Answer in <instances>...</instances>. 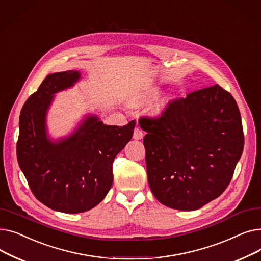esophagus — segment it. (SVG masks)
Here are the masks:
<instances>
[{
	"label": "esophagus",
	"instance_id": "esophagus-1",
	"mask_svg": "<svg viewBox=\"0 0 261 261\" xmlns=\"http://www.w3.org/2000/svg\"><path fill=\"white\" fill-rule=\"evenodd\" d=\"M143 138H144V132L140 128L136 127L133 132V139L134 140H142Z\"/></svg>",
	"mask_w": 261,
	"mask_h": 261
}]
</instances>
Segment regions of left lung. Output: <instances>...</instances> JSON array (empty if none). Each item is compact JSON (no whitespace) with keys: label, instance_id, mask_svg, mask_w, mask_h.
I'll return each mask as SVG.
<instances>
[{"label":"left lung","instance_id":"obj_1","mask_svg":"<svg viewBox=\"0 0 261 261\" xmlns=\"http://www.w3.org/2000/svg\"><path fill=\"white\" fill-rule=\"evenodd\" d=\"M148 183L164 205L195 211L228 186L242 154L241 116L231 94L215 85L167 102L139 119Z\"/></svg>","mask_w":261,"mask_h":261}]
</instances>
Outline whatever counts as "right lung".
Returning a JSON list of instances; mask_svg holds the SVG:
<instances>
[{"instance_id": "add662e5", "label": "right lung", "mask_w": 261, "mask_h": 261, "mask_svg": "<svg viewBox=\"0 0 261 261\" xmlns=\"http://www.w3.org/2000/svg\"><path fill=\"white\" fill-rule=\"evenodd\" d=\"M79 78L74 71L50 74L21 110L17 158L32 193L47 207L84 213L99 204L113 183V162L131 140L135 120L107 126L89 117L68 139H46L45 114L53 94Z\"/></svg>"}]
</instances>
